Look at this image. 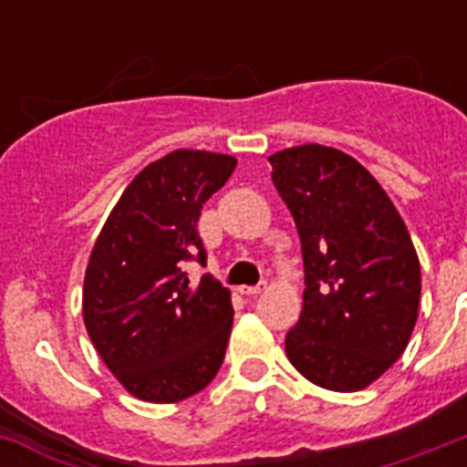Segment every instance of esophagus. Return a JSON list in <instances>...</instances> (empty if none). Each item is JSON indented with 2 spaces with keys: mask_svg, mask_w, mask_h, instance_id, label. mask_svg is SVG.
<instances>
[{
  "mask_svg": "<svg viewBox=\"0 0 467 467\" xmlns=\"http://www.w3.org/2000/svg\"><path fill=\"white\" fill-rule=\"evenodd\" d=\"M264 291V285H240L242 296H259Z\"/></svg>",
  "mask_w": 467,
  "mask_h": 467,
  "instance_id": "obj_1",
  "label": "esophagus"
}]
</instances>
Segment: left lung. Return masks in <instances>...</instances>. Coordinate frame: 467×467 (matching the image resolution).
<instances>
[{"instance_id": "8db88e82", "label": "left lung", "mask_w": 467, "mask_h": 467, "mask_svg": "<svg viewBox=\"0 0 467 467\" xmlns=\"http://www.w3.org/2000/svg\"><path fill=\"white\" fill-rule=\"evenodd\" d=\"M269 161L306 266L303 312L285 334L288 361L319 388L361 390L402 356L417 322L421 271L410 233L354 157L298 145Z\"/></svg>"}]
</instances>
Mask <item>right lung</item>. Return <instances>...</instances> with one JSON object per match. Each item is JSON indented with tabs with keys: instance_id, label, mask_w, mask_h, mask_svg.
Returning a JSON list of instances; mask_svg holds the SVG:
<instances>
[{
	"instance_id": "add662e5",
	"label": "right lung",
	"mask_w": 467,
	"mask_h": 467,
	"mask_svg": "<svg viewBox=\"0 0 467 467\" xmlns=\"http://www.w3.org/2000/svg\"><path fill=\"white\" fill-rule=\"evenodd\" d=\"M237 160L174 150L135 176L111 211L84 276L91 344L130 395L179 402L211 383L233 329L230 291L186 264L205 266L201 208Z\"/></svg>"
}]
</instances>
